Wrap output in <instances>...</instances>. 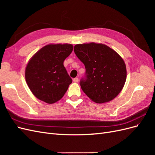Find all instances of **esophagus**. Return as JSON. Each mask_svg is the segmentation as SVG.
I'll return each instance as SVG.
<instances>
[{
  "label": "esophagus",
  "instance_id": "1",
  "mask_svg": "<svg viewBox=\"0 0 155 155\" xmlns=\"http://www.w3.org/2000/svg\"><path fill=\"white\" fill-rule=\"evenodd\" d=\"M78 81H79V79H78V78H74L73 79V81L74 82H78Z\"/></svg>",
  "mask_w": 155,
  "mask_h": 155
}]
</instances>
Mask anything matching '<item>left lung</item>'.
<instances>
[{
	"label": "left lung",
	"instance_id": "1",
	"mask_svg": "<svg viewBox=\"0 0 155 155\" xmlns=\"http://www.w3.org/2000/svg\"><path fill=\"white\" fill-rule=\"evenodd\" d=\"M74 51L85 64V76L80 86L85 94L97 104L110 101L119 94L127 77L124 61L104 44H79Z\"/></svg>",
	"mask_w": 155,
	"mask_h": 155
}]
</instances>
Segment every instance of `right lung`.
Here are the masks:
<instances>
[{"mask_svg": "<svg viewBox=\"0 0 155 155\" xmlns=\"http://www.w3.org/2000/svg\"><path fill=\"white\" fill-rule=\"evenodd\" d=\"M71 44L48 45L31 58L25 70L27 85L37 98L47 104L61 99L72 80L63 65Z\"/></svg>", "mask_w": 155, "mask_h": 155, "instance_id": "right-lung-1", "label": "right lung"}]
</instances>
